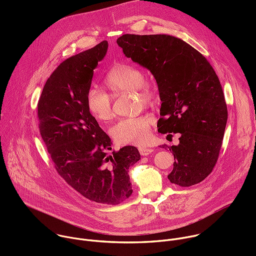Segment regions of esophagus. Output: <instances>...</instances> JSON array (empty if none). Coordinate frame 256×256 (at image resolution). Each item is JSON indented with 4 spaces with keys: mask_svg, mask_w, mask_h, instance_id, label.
I'll return each mask as SVG.
<instances>
[{
    "mask_svg": "<svg viewBox=\"0 0 256 256\" xmlns=\"http://www.w3.org/2000/svg\"><path fill=\"white\" fill-rule=\"evenodd\" d=\"M154 150L152 148L147 147V146H142V147L138 148V152L142 156H148L150 155Z\"/></svg>",
    "mask_w": 256,
    "mask_h": 256,
    "instance_id": "esophagus-1",
    "label": "esophagus"
}]
</instances>
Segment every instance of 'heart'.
<instances>
[{"mask_svg": "<svg viewBox=\"0 0 256 256\" xmlns=\"http://www.w3.org/2000/svg\"><path fill=\"white\" fill-rule=\"evenodd\" d=\"M105 84L116 95L134 92L138 104H148L154 98L153 88L144 82V72L130 64L114 66L105 78ZM86 103L90 114L100 122H108L114 118L112 97L97 87H91L86 95ZM151 116H140L120 120L112 128V136L122 144L140 146L148 142L151 136Z\"/></svg>", "mask_w": 256, "mask_h": 256, "instance_id": "1", "label": "heart"}]
</instances>
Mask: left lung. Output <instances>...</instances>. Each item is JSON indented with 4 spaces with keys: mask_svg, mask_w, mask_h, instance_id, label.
<instances>
[{
    "mask_svg": "<svg viewBox=\"0 0 256 256\" xmlns=\"http://www.w3.org/2000/svg\"><path fill=\"white\" fill-rule=\"evenodd\" d=\"M116 42L157 82L162 102L158 132L180 134L178 144H162L175 160L168 179L182 188L200 184L216 163L228 120L212 66L192 46L168 34H124Z\"/></svg>",
    "mask_w": 256,
    "mask_h": 256,
    "instance_id": "8db88e82",
    "label": "left lung"
}]
</instances>
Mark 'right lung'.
<instances>
[{
    "mask_svg": "<svg viewBox=\"0 0 256 256\" xmlns=\"http://www.w3.org/2000/svg\"><path fill=\"white\" fill-rule=\"evenodd\" d=\"M108 42L70 56L48 79L38 101L40 132L58 173L86 198L118 204L132 194L128 168L140 159L126 146L112 151V140L90 114L86 95Z\"/></svg>",
    "mask_w": 256,
    "mask_h": 256,
    "instance_id": "right-lung-1",
    "label": "right lung"
}]
</instances>
